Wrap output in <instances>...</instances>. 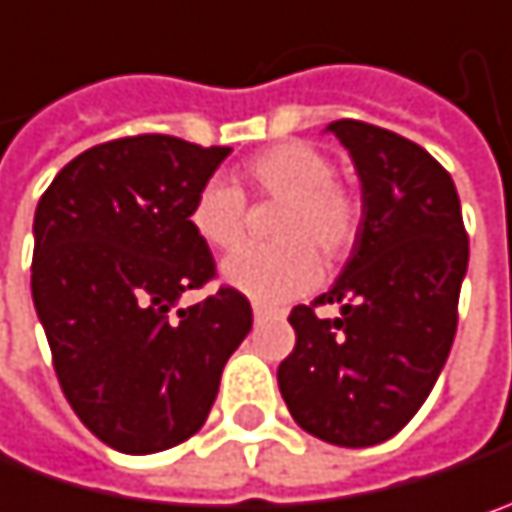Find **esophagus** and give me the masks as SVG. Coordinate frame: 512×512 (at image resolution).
I'll use <instances>...</instances> for the list:
<instances>
[{
  "instance_id": "34e87169",
  "label": "esophagus",
  "mask_w": 512,
  "mask_h": 512,
  "mask_svg": "<svg viewBox=\"0 0 512 512\" xmlns=\"http://www.w3.org/2000/svg\"><path fill=\"white\" fill-rule=\"evenodd\" d=\"M252 313H255V319L260 322V319H266L272 310H269V307H263V304H255V307H252Z\"/></svg>"
}]
</instances>
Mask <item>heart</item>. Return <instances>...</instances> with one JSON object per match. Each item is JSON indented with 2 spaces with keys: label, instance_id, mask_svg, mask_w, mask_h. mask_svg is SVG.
Wrapping results in <instances>:
<instances>
[{
  "label": "heart",
  "instance_id": "heart-1",
  "mask_svg": "<svg viewBox=\"0 0 512 512\" xmlns=\"http://www.w3.org/2000/svg\"><path fill=\"white\" fill-rule=\"evenodd\" d=\"M243 187L257 199L284 202L275 222L278 246H246L219 266L225 287L260 304H281L302 296L322 278L319 255L337 260L357 237L360 208L343 184L334 181V163L307 143H278L263 149L240 169ZM243 187L208 181L193 205V234L219 252L234 249L246 234Z\"/></svg>",
  "mask_w": 512,
  "mask_h": 512
}]
</instances>
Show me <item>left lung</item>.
I'll return each mask as SVG.
<instances>
[{"mask_svg": "<svg viewBox=\"0 0 512 512\" xmlns=\"http://www.w3.org/2000/svg\"><path fill=\"white\" fill-rule=\"evenodd\" d=\"M325 131L349 149L363 216L340 278L313 302L340 313H290L296 349L278 366V390L307 434L366 448L395 437L440 378L469 237L451 175L422 146L357 119Z\"/></svg>", "mask_w": 512, "mask_h": 512, "instance_id": "left-lung-1", "label": "left lung"}]
</instances>
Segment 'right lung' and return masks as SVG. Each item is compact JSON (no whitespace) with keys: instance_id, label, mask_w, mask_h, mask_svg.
Returning <instances> with one entry per match:
<instances>
[{"instance_id":"1","label":"right lung","mask_w":512,"mask_h":512,"mask_svg":"<svg viewBox=\"0 0 512 512\" xmlns=\"http://www.w3.org/2000/svg\"><path fill=\"white\" fill-rule=\"evenodd\" d=\"M228 146L140 134L72 158L34 210L31 299L75 416L122 454L190 440L208 419L252 304L213 278L190 205Z\"/></svg>"}]
</instances>
